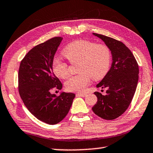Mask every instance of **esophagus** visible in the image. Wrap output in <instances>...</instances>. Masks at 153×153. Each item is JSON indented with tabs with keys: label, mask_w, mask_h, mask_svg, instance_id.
Instances as JSON below:
<instances>
[{
	"label": "esophagus",
	"mask_w": 153,
	"mask_h": 153,
	"mask_svg": "<svg viewBox=\"0 0 153 153\" xmlns=\"http://www.w3.org/2000/svg\"><path fill=\"white\" fill-rule=\"evenodd\" d=\"M86 95V93H77L76 96H79V97H85Z\"/></svg>",
	"instance_id": "esophagus-1"
}]
</instances>
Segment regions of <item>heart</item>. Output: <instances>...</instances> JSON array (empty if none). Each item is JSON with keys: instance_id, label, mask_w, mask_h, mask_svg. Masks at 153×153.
I'll use <instances>...</instances> for the list:
<instances>
[{"instance_id": "heart-1", "label": "heart", "mask_w": 153, "mask_h": 153, "mask_svg": "<svg viewBox=\"0 0 153 153\" xmlns=\"http://www.w3.org/2000/svg\"><path fill=\"white\" fill-rule=\"evenodd\" d=\"M62 54L71 63L77 65L78 74L69 77L65 83L69 91H83L93 80L104 78L110 69L111 51L105 44H96L93 41L78 40L72 42L64 48ZM53 74L60 78L65 79L69 76V65L59 58L52 62Z\"/></svg>"}]
</instances>
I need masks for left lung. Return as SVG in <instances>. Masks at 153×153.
Wrapping results in <instances>:
<instances>
[{
    "label": "left lung",
    "instance_id": "left-lung-1",
    "mask_svg": "<svg viewBox=\"0 0 153 153\" xmlns=\"http://www.w3.org/2000/svg\"><path fill=\"white\" fill-rule=\"evenodd\" d=\"M93 34L110 48L113 63L108 74L97 84V87L107 88L106 94L94 93L97 101L92 110L102 119L113 120L122 115L131 103L138 82L139 66L131 50L121 41Z\"/></svg>",
    "mask_w": 153,
    "mask_h": 153
}]
</instances>
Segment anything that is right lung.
I'll return each instance as SVG.
<instances>
[{
  "label": "right lung",
  "instance_id": "obj_1",
  "mask_svg": "<svg viewBox=\"0 0 153 153\" xmlns=\"http://www.w3.org/2000/svg\"><path fill=\"white\" fill-rule=\"evenodd\" d=\"M62 38L54 37L36 45L21 60L18 71V92L30 113L43 122L56 124L69 113L76 95L51 94L62 84L52 70L55 53Z\"/></svg>",
  "mask_w": 153,
  "mask_h": 153
}]
</instances>
